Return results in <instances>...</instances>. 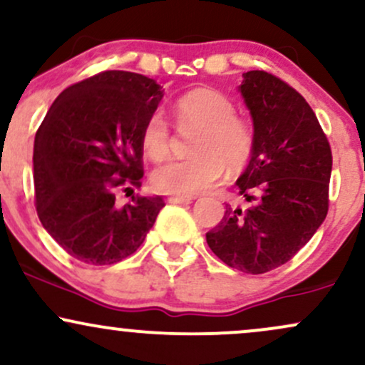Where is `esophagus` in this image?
Segmentation results:
<instances>
[{"instance_id":"1","label":"esophagus","mask_w":365,"mask_h":365,"mask_svg":"<svg viewBox=\"0 0 365 365\" xmlns=\"http://www.w3.org/2000/svg\"><path fill=\"white\" fill-rule=\"evenodd\" d=\"M168 202L170 204H192V197H168Z\"/></svg>"}]
</instances>
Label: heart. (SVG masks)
Returning <instances> with one entry per match:
<instances>
[{"label":"heart","instance_id":"b5f03b06","mask_svg":"<svg viewBox=\"0 0 365 365\" xmlns=\"http://www.w3.org/2000/svg\"><path fill=\"white\" fill-rule=\"evenodd\" d=\"M175 116L182 128L197 130L190 144L194 156L171 161L150 177L159 194L194 197L221 182L226 168L240 173L252 161L255 132L250 121L237 115L235 103L215 89H194L175 101ZM171 128L161 111H150L140 128V144L153 161L170 153Z\"/></svg>","mask_w":365,"mask_h":365}]
</instances>
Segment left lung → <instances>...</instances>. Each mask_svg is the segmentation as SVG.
<instances>
[{
	"label": "left lung",
	"mask_w": 365,
	"mask_h": 365,
	"mask_svg": "<svg viewBox=\"0 0 365 365\" xmlns=\"http://www.w3.org/2000/svg\"><path fill=\"white\" fill-rule=\"evenodd\" d=\"M240 92L254 120L255 153L237 187L250 206L226 204L206 240L226 266L262 274L290 261L324 221L333 156L312 108L282 78L250 70Z\"/></svg>",
	"instance_id": "1"
}]
</instances>
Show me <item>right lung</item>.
<instances>
[{
    "label": "right lung",
    "mask_w": 365,
    "mask_h": 365,
    "mask_svg": "<svg viewBox=\"0 0 365 365\" xmlns=\"http://www.w3.org/2000/svg\"><path fill=\"white\" fill-rule=\"evenodd\" d=\"M161 98L154 78L104 70L66 87L37 128V216L77 261L106 266L132 255L165 206L139 194L116 202L118 192L142 185L140 128Z\"/></svg>",
    "instance_id": "add662e5"
}]
</instances>
